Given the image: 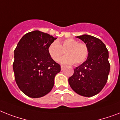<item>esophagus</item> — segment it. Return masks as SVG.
Masks as SVG:
<instances>
[{
	"label": "esophagus",
	"mask_w": 120,
	"mask_h": 120,
	"mask_svg": "<svg viewBox=\"0 0 120 120\" xmlns=\"http://www.w3.org/2000/svg\"><path fill=\"white\" fill-rule=\"evenodd\" d=\"M65 67H64V66H61V70H62H62H64V69H65Z\"/></svg>",
	"instance_id": "esophagus-1"
}]
</instances>
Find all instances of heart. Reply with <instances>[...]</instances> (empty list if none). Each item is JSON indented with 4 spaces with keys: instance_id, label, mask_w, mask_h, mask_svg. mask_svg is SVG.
Segmentation results:
<instances>
[{
    "instance_id": "1",
    "label": "heart",
    "mask_w": 120,
    "mask_h": 120,
    "mask_svg": "<svg viewBox=\"0 0 120 120\" xmlns=\"http://www.w3.org/2000/svg\"><path fill=\"white\" fill-rule=\"evenodd\" d=\"M65 51L67 55L60 60V63L62 64H80L88 57L87 45L84 43H79L73 38L67 39L63 41H54L48 47L49 55L55 62L59 61Z\"/></svg>"
}]
</instances>
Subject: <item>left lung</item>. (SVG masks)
I'll list each match as a JSON object with an SVG mask.
<instances>
[{
  "label": "left lung",
  "instance_id": "obj_1",
  "mask_svg": "<svg viewBox=\"0 0 120 120\" xmlns=\"http://www.w3.org/2000/svg\"><path fill=\"white\" fill-rule=\"evenodd\" d=\"M87 45V60L74 70L68 79L70 87L79 95L92 97L99 94L107 81L110 72L109 51L98 38L87 34L77 36Z\"/></svg>",
  "mask_w": 120,
  "mask_h": 120
}]
</instances>
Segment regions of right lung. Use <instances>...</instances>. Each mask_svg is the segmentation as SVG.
Returning <instances> with one entry per match:
<instances>
[{
  "label": "right lung",
  "instance_id": "add662e5",
  "mask_svg": "<svg viewBox=\"0 0 120 120\" xmlns=\"http://www.w3.org/2000/svg\"><path fill=\"white\" fill-rule=\"evenodd\" d=\"M56 39L36 30L24 35L15 49V79L28 97H43L53 88L55 76L61 68L49 56L48 47Z\"/></svg>",
  "mask_w": 120,
  "mask_h": 120
}]
</instances>
